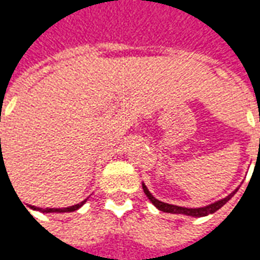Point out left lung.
Listing matches in <instances>:
<instances>
[{
	"label": "left lung",
	"mask_w": 260,
	"mask_h": 260,
	"mask_svg": "<svg viewBox=\"0 0 260 260\" xmlns=\"http://www.w3.org/2000/svg\"><path fill=\"white\" fill-rule=\"evenodd\" d=\"M260 145V143H259ZM260 147V146H259ZM142 188H143V192H145V195L149 198V201L152 202L154 206L157 207L158 210H161L164 213H173V214H184V216H192V217H205L207 214H212V213L217 212L220 207H223L227 202L233 198V196L237 193L238 191V188L233 191L230 193L229 196H225L223 199H220V201L214 202V203H210V205H207V206L203 207H182V206H175V205H170V203H164V202L158 201L156 199L154 196L149 192L147 189V186L145 184H142Z\"/></svg>",
	"instance_id": "obj_1"
}]
</instances>
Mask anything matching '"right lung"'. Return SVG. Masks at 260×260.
I'll return each instance as SVG.
<instances>
[{
  "instance_id": "obj_1",
  "label": "right lung",
  "mask_w": 260,
  "mask_h": 260,
  "mask_svg": "<svg viewBox=\"0 0 260 260\" xmlns=\"http://www.w3.org/2000/svg\"><path fill=\"white\" fill-rule=\"evenodd\" d=\"M86 201H87V199L82 201L80 203H78V205H74V206H69V207H62V209H51V207L42 209V207H36V206H30V209H33V210H39V212H42V213H71V212H75V210H78L79 207L83 206Z\"/></svg>"
}]
</instances>
